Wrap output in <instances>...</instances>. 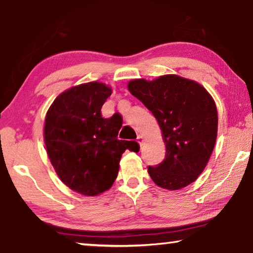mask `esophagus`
<instances>
[{"label": "esophagus", "mask_w": 253, "mask_h": 253, "mask_svg": "<svg viewBox=\"0 0 253 253\" xmlns=\"http://www.w3.org/2000/svg\"><path fill=\"white\" fill-rule=\"evenodd\" d=\"M137 143L139 144V146H140V147L143 146V144H144V137H143L142 135H138V136H137Z\"/></svg>", "instance_id": "1"}]
</instances>
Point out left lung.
<instances>
[{"instance_id":"8db88e82","label":"left lung","mask_w":253,"mask_h":253,"mask_svg":"<svg viewBox=\"0 0 253 253\" xmlns=\"http://www.w3.org/2000/svg\"><path fill=\"white\" fill-rule=\"evenodd\" d=\"M127 87L152 111L165 143L164 161L148 166L153 182L169 191L190 185L208 165L215 145L217 110L212 96L196 81L176 75L134 79Z\"/></svg>"}]
</instances>
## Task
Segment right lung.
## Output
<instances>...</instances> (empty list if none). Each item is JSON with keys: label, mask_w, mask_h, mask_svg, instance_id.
Wrapping results in <instances>:
<instances>
[{"label": "right lung", "mask_w": 253, "mask_h": 253, "mask_svg": "<svg viewBox=\"0 0 253 253\" xmlns=\"http://www.w3.org/2000/svg\"><path fill=\"white\" fill-rule=\"evenodd\" d=\"M113 90L98 81L71 87L55 98L46 111L43 138L46 153L59 178L84 196L109 190L119 162L136 142L119 140L122 126L101 116V107Z\"/></svg>", "instance_id": "right-lung-1"}]
</instances>
